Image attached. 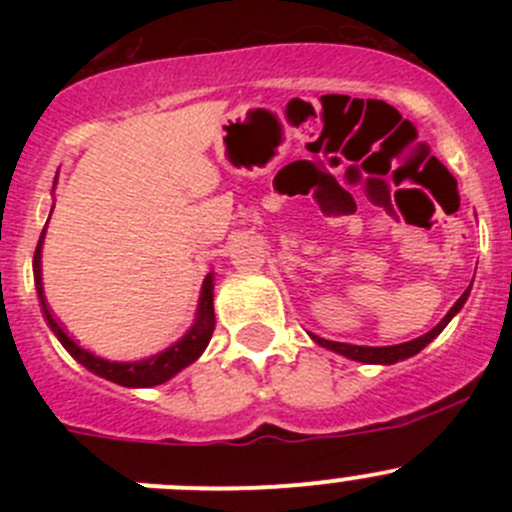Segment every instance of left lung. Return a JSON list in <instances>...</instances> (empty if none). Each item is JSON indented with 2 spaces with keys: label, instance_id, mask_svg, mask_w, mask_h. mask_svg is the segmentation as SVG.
<instances>
[{
  "label": "left lung",
  "instance_id": "obj_1",
  "mask_svg": "<svg viewBox=\"0 0 512 512\" xmlns=\"http://www.w3.org/2000/svg\"><path fill=\"white\" fill-rule=\"evenodd\" d=\"M468 292H471V289H466V292L461 294V299H458V302L453 304L451 309H448L446 317H443L441 322H438L436 327L431 329V332H426V334H423V337H418V339H411V342H406V344H396V347H356V344L329 342V339L317 337V334H312V339L319 344V347H327V349H332V352L349 356V359H354V361H364V364H396V361L409 359V356L418 354L423 347H426L428 342H433V339H436L438 334H441L443 329H446V324L451 322L453 317H456L458 309H461L463 304H466Z\"/></svg>",
  "mask_w": 512,
  "mask_h": 512
}]
</instances>
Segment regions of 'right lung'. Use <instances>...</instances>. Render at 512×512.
<instances>
[{
	"instance_id": "right-lung-1",
	"label": "right lung",
	"mask_w": 512,
	"mask_h": 512,
	"mask_svg": "<svg viewBox=\"0 0 512 512\" xmlns=\"http://www.w3.org/2000/svg\"><path fill=\"white\" fill-rule=\"evenodd\" d=\"M41 242H44V232L39 237V245H36L34 252V282H36V292H39V302L41 309H44V317L49 322L51 332L56 334L64 349L69 352L74 359H79L81 364L86 366L89 371L94 374L103 376V379L113 381V384H121V386H158L163 381H168L170 376L178 374L180 369H185L188 364H193L200 354L205 352L208 347L210 337H213V329H215V309H213V275L205 277L203 282V292H200V307H198V319H195L193 329L180 339L178 344H173L170 349L160 352L156 356L146 361H108L101 359V356H94L86 349H81L69 334L61 329V324L56 322V317L51 314L49 304H46L44 297V285H41Z\"/></svg>"
}]
</instances>
